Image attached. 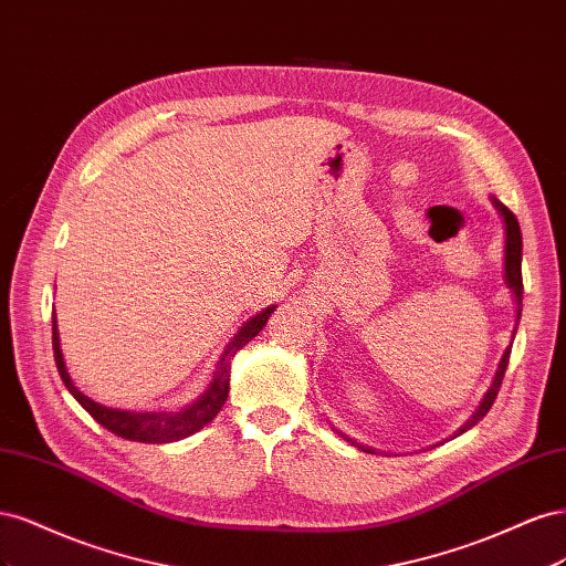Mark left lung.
<instances>
[{
  "label": "left lung",
  "mask_w": 566,
  "mask_h": 566,
  "mask_svg": "<svg viewBox=\"0 0 566 566\" xmlns=\"http://www.w3.org/2000/svg\"><path fill=\"white\" fill-rule=\"evenodd\" d=\"M491 200H493V208L499 210V214L503 217V224H505V285L512 290V295H515V304H517V323H515V331H512V339H515L517 325H520V318H522V293H524V285H522V231H520V221H517V217L512 214L501 200H495V198H491ZM510 352H512V345L503 352V358H501V364H499V370H495V375H493V382H491L489 391L484 394L482 403H479V406L474 408L472 418H470L465 424L460 427L458 434L468 432L470 427H474L479 420H482V418L489 413V408L493 406L495 397H499V389H501V382H503V375H505V368H507V361H510ZM333 430H335V427H333ZM335 432H337L339 437H345V439L352 443V447H356V449H361V451H366V453H378L375 449L364 447V443H358V441L349 439L345 432H339V430H335Z\"/></svg>",
  "instance_id": "obj_1"
}]
</instances>
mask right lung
<instances>
[{
	"mask_svg": "<svg viewBox=\"0 0 566 566\" xmlns=\"http://www.w3.org/2000/svg\"><path fill=\"white\" fill-rule=\"evenodd\" d=\"M276 306H266L264 312H260L256 316H252L250 321H245L241 325V331L233 335V339L229 342V347L221 354L217 370L212 375V382L208 385L200 397L186 408L172 410V413H134V410H119V408H108L104 403H96L94 399L84 397V394L75 387V382L67 375L63 354H61V339H59V328H56V312L51 314V325H54V358H56V368L63 385L67 387V391L73 394L77 399V403L87 410V413L98 422L104 424L108 432L129 439V441H142V443H169V441H179L196 434L198 430H202L205 424L210 420H214V416L221 410V406L227 403L229 397V380H231V358L235 356L238 349H243L252 337L260 335V331L266 325L269 316L273 314Z\"/></svg>",
	"mask_w": 566,
	"mask_h": 566,
	"instance_id": "right-lung-1",
	"label": "right lung"
}]
</instances>
